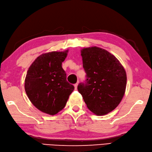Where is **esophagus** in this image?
Masks as SVG:
<instances>
[{
	"label": "esophagus",
	"mask_w": 152,
	"mask_h": 152,
	"mask_svg": "<svg viewBox=\"0 0 152 152\" xmlns=\"http://www.w3.org/2000/svg\"><path fill=\"white\" fill-rule=\"evenodd\" d=\"M78 83H76L74 84V88H75V90H77V87H78Z\"/></svg>",
	"instance_id": "obj_1"
}]
</instances>
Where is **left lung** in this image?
<instances>
[{
  "label": "left lung",
  "instance_id": "1",
  "mask_svg": "<svg viewBox=\"0 0 152 152\" xmlns=\"http://www.w3.org/2000/svg\"><path fill=\"white\" fill-rule=\"evenodd\" d=\"M86 79L78 86L88 108L96 115L112 112L120 103L125 93L126 71L114 55L102 48L82 50Z\"/></svg>",
  "mask_w": 152,
  "mask_h": 152
}]
</instances>
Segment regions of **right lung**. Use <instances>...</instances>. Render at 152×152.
Masks as SVG:
<instances>
[{"mask_svg":"<svg viewBox=\"0 0 152 152\" xmlns=\"http://www.w3.org/2000/svg\"><path fill=\"white\" fill-rule=\"evenodd\" d=\"M68 50L52 52L38 56L29 67L24 83L27 96L41 112L54 115L66 106L74 86L66 80L62 62Z\"/></svg>","mask_w":152,"mask_h":152,"instance_id":"add662e5","label":"right lung"}]
</instances>
